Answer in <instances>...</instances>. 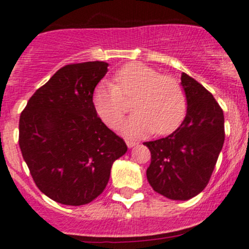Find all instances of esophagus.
<instances>
[{"label": "esophagus", "mask_w": 249, "mask_h": 249, "mask_svg": "<svg viewBox=\"0 0 249 249\" xmlns=\"http://www.w3.org/2000/svg\"><path fill=\"white\" fill-rule=\"evenodd\" d=\"M126 144H127V147H129V148H132V147H135V145H136L137 143L135 142V141H129V140H127L126 141Z\"/></svg>", "instance_id": "esophagus-1"}]
</instances>
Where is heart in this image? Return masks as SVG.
<instances>
[{"mask_svg": "<svg viewBox=\"0 0 249 249\" xmlns=\"http://www.w3.org/2000/svg\"><path fill=\"white\" fill-rule=\"evenodd\" d=\"M115 80L117 85L102 82L95 88L92 104L99 117L108 126L115 127L124 117V99L135 96V113L120 126L125 136L139 139L153 131L170 134L184 119L185 95L173 77L161 76L147 65L131 62L119 70Z\"/></svg>", "mask_w": 249, "mask_h": 249, "instance_id": "b5f03b06", "label": "heart"}]
</instances>
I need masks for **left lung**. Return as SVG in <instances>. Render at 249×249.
Segmentation results:
<instances>
[{
    "label": "left lung",
    "mask_w": 249,
    "mask_h": 249,
    "mask_svg": "<svg viewBox=\"0 0 249 249\" xmlns=\"http://www.w3.org/2000/svg\"><path fill=\"white\" fill-rule=\"evenodd\" d=\"M187 100L182 124L164 139L144 142L152 161L147 179L153 189L171 200L185 201L202 192L224 144V114L213 95L182 73Z\"/></svg>",
    "instance_id": "1"
}]
</instances>
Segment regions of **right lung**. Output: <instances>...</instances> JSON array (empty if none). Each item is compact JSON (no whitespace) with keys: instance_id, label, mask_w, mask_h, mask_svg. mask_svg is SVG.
<instances>
[{"instance_id":"right-lung-1","label":"right lung","mask_w":249,"mask_h":249,"mask_svg":"<svg viewBox=\"0 0 249 249\" xmlns=\"http://www.w3.org/2000/svg\"><path fill=\"white\" fill-rule=\"evenodd\" d=\"M107 67L104 61L62 67L20 115L19 145L30 173L44 195L62 205L96 199L108 183L113 162L127 150L92 104Z\"/></svg>"}]
</instances>
